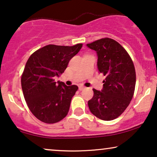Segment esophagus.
<instances>
[{
  "mask_svg": "<svg viewBox=\"0 0 157 157\" xmlns=\"http://www.w3.org/2000/svg\"><path fill=\"white\" fill-rule=\"evenodd\" d=\"M86 88L84 87V86H80L78 87V89H79V91H82V90H83V89H85Z\"/></svg>",
  "mask_w": 157,
  "mask_h": 157,
  "instance_id": "esophagus-1",
  "label": "esophagus"
}]
</instances>
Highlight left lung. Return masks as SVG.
<instances>
[{
	"instance_id": "1",
	"label": "left lung",
	"mask_w": 157,
	"mask_h": 157,
	"mask_svg": "<svg viewBox=\"0 0 157 157\" xmlns=\"http://www.w3.org/2000/svg\"><path fill=\"white\" fill-rule=\"evenodd\" d=\"M86 46L97 53L98 71L105 76L101 91L93 89L89 108L98 119L111 121L125 111L134 96V63L125 49L111 38H101Z\"/></svg>"
}]
</instances>
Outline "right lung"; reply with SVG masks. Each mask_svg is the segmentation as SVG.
Listing matches in <instances>:
<instances>
[{
  "instance_id": "right-lung-1",
  "label": "right lung",
  "mask_w": 157,
  "mask_h": 157,
  "mask_svg": "<svg viewBox=\"0 0 157 157\" xmlns=\"http://www.w3.org/2000/svg\"><path fill=\"white\" fill-rule=\"evenodd\" d=\"M83 44L73 46L48 45L35 51L28 59L21 76L25 100L32 113L44 123L54 124L66 117L76 85L55 81Z\"/></svg>"
}]
</instances>
